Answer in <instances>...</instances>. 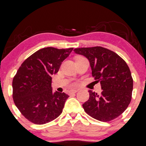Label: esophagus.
Masks as SVG:
<instances>
[{
  "instance_id": "1",
  "label": "esophagus",
  "mask_w": 146,
  "mask_h": 146,
  "mask_svg": "<svg viewBox=\"0 0 146 146\" xmlns=\"http://www.w3.org/2000/svg\"><path fill=\"white\" fill-rule=\"evenodd\" d=\"M77 92H78L77 90H73L70 92V94H75Z\"/></svg>"
}]
</instances>
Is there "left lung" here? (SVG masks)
Instances as JSON below:
<instances>
[{
  "mask_svg": "<svg viewBox=\"0 0 146 146\" xmlns=\"http://www.w3.org/2000/svg\"><path fill=\"white\" fill-rule=\"evenodd\" d=\"M75 53L88 59L92 76L100 82L102 92L89 90L90 98L83 104L89 115L108 122L120 115L131 99L133 79L129 68L119 55L102 47H82Z\"/></svg>",
  "mask_w": 146,
  "mask_h": 146,
  "instance_id": "1",
  "label": "left lung"
}]
</instances>
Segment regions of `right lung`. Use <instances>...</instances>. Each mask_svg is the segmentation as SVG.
<instances>
[{"label":"right lung","instance_id":"1","mask_svg":"<svg viewBox=\"0 0 146 146\" xmlns=\"http://www.w3.org/2000/svg\"><path fill=\"white\" fill-rule=\"evenodd\" d=\"M73 48L45 47L27 58L12 81L13 99L21 114L36 125L56 119L62 113L68 95L52 92V76Z\"/></svg>","mask_w":146,"mask_h":146}]
</instances>
